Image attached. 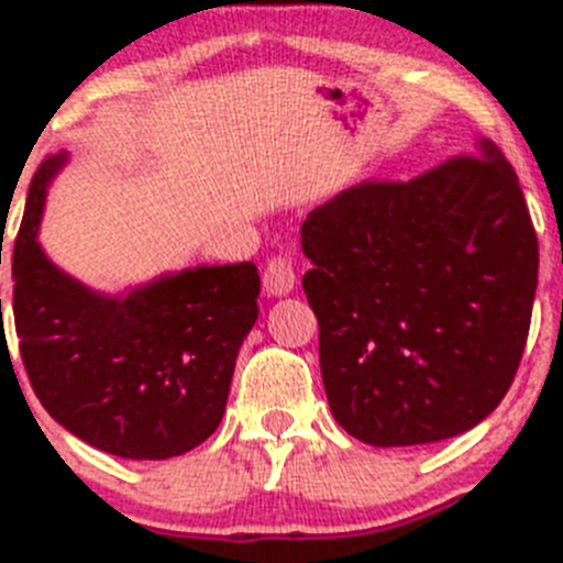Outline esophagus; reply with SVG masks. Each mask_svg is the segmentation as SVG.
Masks as SVG:
<instances>
[{
	"mask_svg": "<svg viewBox=\"0 0 563 563\" xmlns=\"http://www.w3.org/2000/svg\"><path fill=\"white\" fill-rule=\"evenodd\" d=\"M265 292L267 296H290L292 287H296V271H292V262L287 256H276L267 262L265 267Z\"/></svg>",
	"mask_w": 563,
	"mask_h": 563,
	"instance_id": "obj_1",
	"label": "esophagus"
}]
</instances>
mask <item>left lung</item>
<instances>
[{"label": "left lung", "mask_w": 563, "mask_h": 563, "mask_svg": "<svg viewBox=\"0 0 563 563\" xmlns=\"http://www.w3.org/2000/svg\"><path fill=\"white\" fill-rule=\"evenodd\" d=\"M301 278L332 417L375 449L474 429L519 369L539 239L519 177L474 154L411 183H363L310 211Z\"/></svg>", "instance_id": "8db88e82"}]
</instances>
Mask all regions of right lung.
<instances>
[{"mask_svg": "<svg viewBox=\"0 0 563 563\" xmlns=\"http://www.w3.org/2000/svg\"><path fill=\"white\" fill-rule=\"evenodd\" d=\"M53 154L30 183L13 247V318L30 386L47 415L92 449L168 460L197 449L225 415L233 366L258 318L253 262L197 265L103 292L38 242Z\"/></svg>", "mask_w": 563, "mask_h": 563, "instance_id": "1", "label": "right lung"}]
</instances>
